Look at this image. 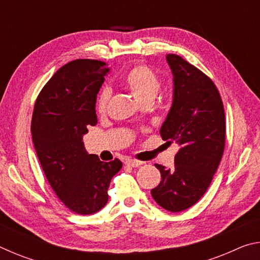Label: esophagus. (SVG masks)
Segmentation results:
<instances>
[{
	"mask_svg": "<svg viewBox=\"0 0 260 260\" xmlns=\"http://www.w3.org/2000/svg\"><path fill=\"white\" fill-rule=\"evenodd\" d=\"M125 165L126 166H129V167H139L140 165H142V161L134 160V159H127L125 161Z\"/></svg>",
	"mask_w": 260,
	"mask_h": 260,
	"instance_id": "34e87169",
	"label": "esophagus"
}]
</instances>
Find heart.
Segmentation results:
<instances>
[{"mask_svg":"<svg viewBox=\"0 0 260 260\" xmlns=\"http://www.w3.org/2000/svg\"><path fill=\"white\" fill-rule=\"evenodd\" d=\"M121 83L131 91L140 104L146 102L152 103L161 87V81L157 74L143 65L129 70L122 77ZM110 98H111V89L109 87H104L100 91L98 98V110L100 112L105 111Z\"/></svg>","mask_w":260,"mask_h":260,"instance_id":"1","label":"heart"}]
</instances>
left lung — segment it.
<instances>
[{"label": "left lung", "instance_id": "1", "mask_svg": "<svg viewBox=\"0 0 260 260\" xmlns=\"http://www.w3.org/2000/svg\"><path fill=\"white\" fill-rule=\"evenodd\" d=\"M173 74V101L160 136L180 144L172 170L156 164L161 181L151 190L158 205L171 212L190 208L204 195L225 149L226 121L212 80L182 57L166 56Z\"/></svg>", "mask_w": 260, "mask_h": 260}]
</instances>
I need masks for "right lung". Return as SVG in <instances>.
<instances>
[{
    "label": "right lung",
    "instance_id": "add662e5",
    "mask_svg": "<svg viewBox=\"0 0 260 260\" xmlns=\"http://www.w3.org/2000/svg\"><path fill=\"white\" fill-rule=\"evenodd\" d=\"M110 72L104 61L65 64L39 94L32 118L35 151L52 190L78 214H91L108 203V188L119 159L104 162L85 149L82 138L98 124L96 98Z\"/></svg>",
    "mask_w": 260,
    "mask_h": 260
}]
</instances>
